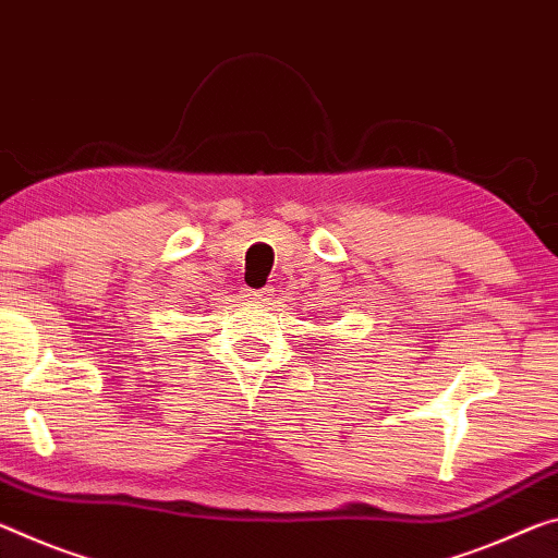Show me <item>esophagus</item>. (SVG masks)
<instances>
[{"label": "esophagus", "mask_w": 558, "mask_h": 558, "mask_svg": "<svg viewBox=\"0 0 558 558\" xmlns=\"http://www.w3.org/2000/svg\"><path fill=\"white\" fill-rule=\"evenodd\" d=\"M270 293H272V288H260V290L258 288H245L243 298L251 305H265L270 300Z\"/></svg>", "instance_id": "esophagus-1"}]
</instances>
